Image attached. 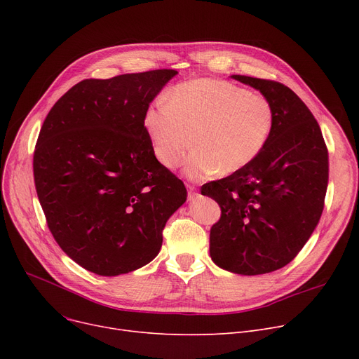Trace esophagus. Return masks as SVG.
Segmentation results:
<instances>
[{"label": "esophagus", "mask_w": 359, "mask_h": 359, "mask_svg": "<svg viewBox=\"0 0 359 359\" xmlns=\"http://www.w3.org/2000/svg\"><path fill=\"white\" fill-rule=\"evenodd\" d=\"M198 195L199 194H198L195 186H187V198H189V201H194Z\"/></svg>", "instance_id": "34e87169"}]
</instances>
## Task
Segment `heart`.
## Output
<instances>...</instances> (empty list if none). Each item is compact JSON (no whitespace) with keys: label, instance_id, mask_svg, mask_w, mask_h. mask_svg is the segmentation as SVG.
<instances>
[{"label":"heart","instance_id":"heart-1","mask_svg":"<svg viewBox=\"0 0 359 359\" xmlns=\"http://www.w3.org/2000/svg\"><path fill=\"white\" fill-rule=\"evenodd\" d=\"M276 122L275 107L262 94L222 80H194L176 86L144 111V128L157 161L187 177L230 176L250 165L266 148Z\"/></svg>","mask_w":359,"mask_h":359}]
</instances>
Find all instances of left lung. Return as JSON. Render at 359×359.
<instances>
[{"label": "left lung", "instance_id": "8db88e82", "mask_svg": "<svg viewBox=\"0 0 359 359\" xmlns=\"http://www.w3.org/2000/svg\"><path fill=\"white\" fill-rule=\"evenodd\" d=\"M268 97L275 129L263 153L241 172L202 186L221 206L210 234L211 259L238 275L269 273L304 248L325 208L329 156L313 113L287 86L231 75Z\"/></svg>", "mask_w": 359, "mask_h": 359}]
</instances>
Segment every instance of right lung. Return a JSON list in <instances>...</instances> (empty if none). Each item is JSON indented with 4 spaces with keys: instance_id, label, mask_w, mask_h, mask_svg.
Returning a JSON list of instances; mask_svg holds the SVG:
<instances>
[{
    "instance_id": "1",
    "label": "right lung",
    "mask_w": 359,
    "mask_h": 359,
    "mask_svg": "<svg viewBox=\"0 0 359 359\" xmlns=\"http://www.w3.org/2000/svg\"><path fill=\"white\" fill-rule=\"evenodd\" d=\"M177 71L83 80L53 104L33 175L48 227L80 266L102 276L142 268L186 202L183 182L154 157L144 111Z\"/></svg>"
}]
</instances>
